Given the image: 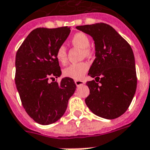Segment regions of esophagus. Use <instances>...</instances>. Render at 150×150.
I'll use <instances>...</instances> for the list:
<instances>
[{
	"label": "esophagus",
	"mask_w": 150,
	"mask_h": 150,
	"mask_svg": "<svg viewBox=\"0 0 150 150\" xmlns=\"http://www.w3.org/2000/svg\"><path fill=\"white\" fill-rule=\"evenodd\" d=\"M75 83L77 86H80V85H83L84 84V81L83 80H75Z\"/></svg>",
	"instance_id": "esophagus-1"
}]
</instances>
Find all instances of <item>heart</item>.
Segmentation results:
<instances>
[{
    "mask_svg": "<svg viewBox=\"0 0 150 150\" xmlns=\"http://www.w3.org/2000/svg\"><path fill=\"white\" fill-rule=\"evenodd\" d=\"M71 43L73 46L80 47L82 49V55L85 57H91L93 55V51L90 47V39L86 34L83 33H75L71 39ZM56 59L62 64H65L67 61V52L66 47L60 45L57 47L55 52ZM89 69V64L86 62H79L70 64L64 70V75L73 79H81Z\"/></svg>",
    "mask_w": 150,
    "mask_h": 150,
    "instance_id": "1",
    "label": "heart"
}]
</instances>
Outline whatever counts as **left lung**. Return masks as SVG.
Masks as SVG:
<instances>
[{
	"label": "left lung",
	"instance_id": "1",
	"mask_svg": "<svg viewBox=\"0 0 150 150\" xmlns=\"http://www.w3.org/2000/svg\"><path fill=\"white\" fill-rule=\"evenodd\" d=\"M76 28L91 35L95 44L96 58L88 73L95 80L86 82L90 95L85 103L97 116L115 119L127 110L137 88L133 50L109 24L98 23Z\"/></svg>",
	"mask_w": 150,
	"mask_h": 150
}]
</instances>
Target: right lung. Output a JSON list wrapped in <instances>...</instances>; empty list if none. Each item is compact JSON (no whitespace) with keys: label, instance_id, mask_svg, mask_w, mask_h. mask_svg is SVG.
Listing matches in <instances>:
<instances>
[{"label":"right lung","instance_id":"obj_1","mask_svg":"<svg viewBox=\"0 0 150 150\" xmlns=\"http://www.w3.org/2000/svg\"><path fill=\"white\" fill-rule=\"evenodd\" d=\"M70 28H35L16 52V89L25 111L41 125L55 122L64 115L76 88L68 77L59 83L55 81L61 75L55 52L69 35Z\"/></svg>","mask_w":150,"mask_h":150}]
</instances>
